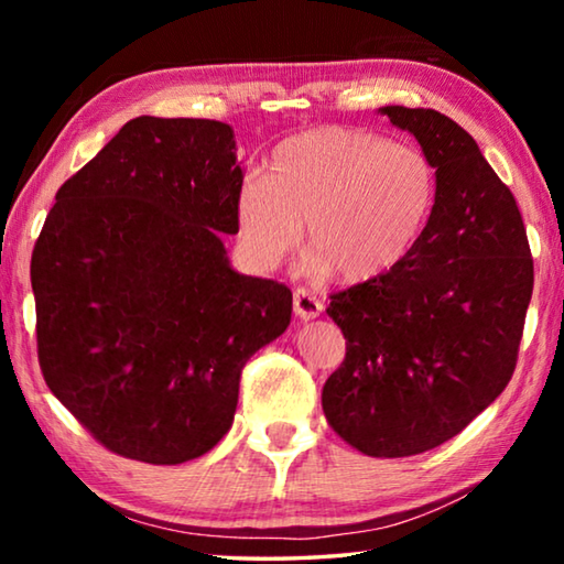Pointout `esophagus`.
I'll use <instances>...</instances> for the list:
<instances>
[{
  "instance_id": "1",
  "label": "esophagus",
  "mask_w": 564,
  "mask_h": 564,
  "mask_svg": "<svg viewBox=\"0 0 564 564\" xmlns=\"http://www.w3.org/2000/svg\"><path fill=\"white\" fill-rule=\"evenodd\" d=\"M293 311H295V316H299V318L311 321V318H318L321 316L323 303L311 291L299 289V291L293 293Z\"/></svg>"
}]
</instances>
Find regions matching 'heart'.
I'll return each mask as SVG.
<instances>
[{
  "instance_id": "1",
  "label": "heart",
  "mask_w": 564,
  "mask_h": 564,
  "mask_svg": "<svg viewBox=\"0 0 564 564\" xmlns=\"http://www.w3.org/2000/svg\"><path fill=\"white\" fill-rule=\"evenodd\" d=\"M437 198L433 161L410 144L358 127H323L273 151L269 174L238 191V234L273 269L301 241L313 265L346 283L400 269L420 243Z\"/></svg>"
}]
</instances>
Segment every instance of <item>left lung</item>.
Masks as SVG:
<instances>
[{
    "mask_svg": "<svg viewBox=\"0 0 564 564\" xmlns=\"http://www.w3.org/2000/svg\"><path fill=\"white\" fill-rule=\"evenodd\" d=\"M437 174L413 256L383 279L330 295L346 358L323 386V413L350 447L408 457L451 441L518 366L534 269L520 208L453 119L386 107Z\"/></svg>",
    "mask_w": 564,
    "mask_h": 564,
    "instance_id": "1",
    "label": "left lung"
}]
</instances>
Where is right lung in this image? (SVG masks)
Segmentation results:
<instances>
[{
    "label": "right lung",
    "mask_w": 564,
    "mask_h": 564,
    "mask_svg": "<svg viewBox=\"0 0 564 564\" xmlns=\"http://www.w3.org/2000/svg\"><path fill=\"white\" fill-rule=\"evenodd\" d=\"M241 186L228 123L139 117L56 191L32 253L36 356L111 453L212 451L248 358L289 328V285L228 265Z\"/></svg>",
    "instance_id": "add662e5"
}]
</instances>
